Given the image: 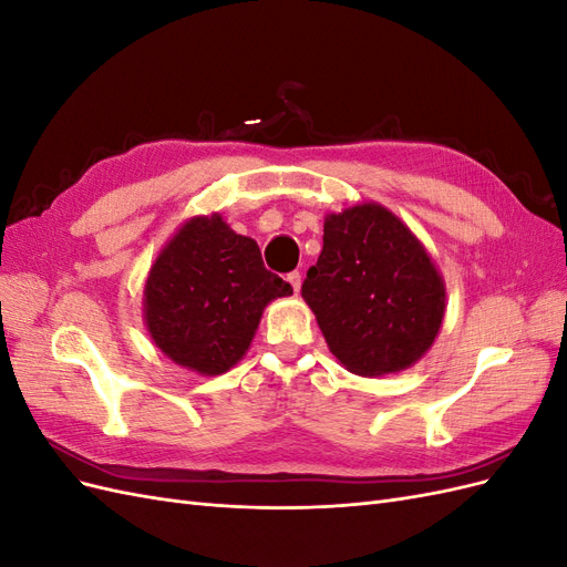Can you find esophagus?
<instances>
[{"instance_id": "obj_1", "label": "esophagus", "mask_w": 567, "mask_h": 567, "mask_svg": "<svg viewBox=\"0 0 567 567\" xmlns=\"http://www.w3.org/2000/svg\"><path fill=\"white\" fill-rule=\"evenodd\" d=\"M286 281L290 284V288H293V293H300V284H302L300 271H290V274H286Z\"/></svg>"}]
</instances>
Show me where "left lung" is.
Segmentation results:
<instances>
[{"mask_svg": "<svg viewBox=\"0 0 567 567\" xmlns=\"http://www.w3.org/2000/svg\"><path fill=\"white\" fill-rule=\"evenodd\" d=\"M302 298L338 362L357 375L398 373L431 350L444 281L404 221L379 203L323 219V248Z\"/></svg>", "mask_w": 567, "mask_h": 567, "instance_id": "left-lung-1", "label": "left lung"}]
</instances>
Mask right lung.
I'll list each match as a JSON object with an SVG mask.
<instances>
[{
	"label": "right lung",
	"mask_w": 567,
	"mask_h": 567,
	"mask_svg": "<svg viewBox=\"0 0 567 567\" xmlns=\"http://www.w3.org/2000/svg\"><path fill=\"white\" fill-rule=\"evenodd\" d=\"M293 288L265 269L257 244L221 215L192 217L169 238L144 286L156 348L203 375L229 371L250 348L265 307Z\"/></svg>",
	"instance_id": "right-lung-1"
}]
</instances>
